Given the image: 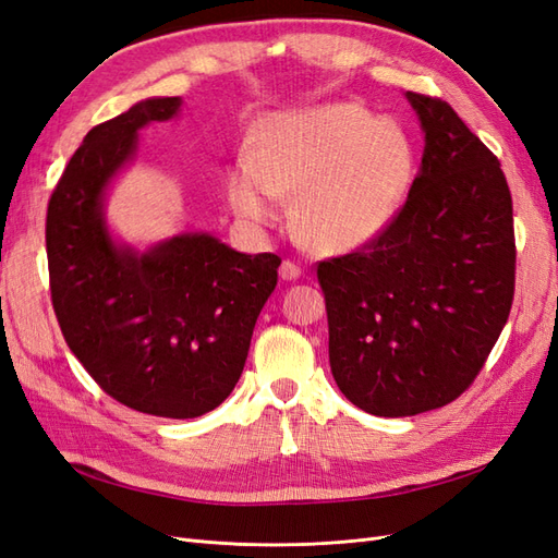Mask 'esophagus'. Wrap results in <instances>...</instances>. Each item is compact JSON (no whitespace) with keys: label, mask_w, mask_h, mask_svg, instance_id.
Instances as JSON below:
<instances>
[{"label":"esophagus","mask_w":558,"mask_h":558,"mask_svg":"<svg viewBox=\"0 0 558 558\" xmlns=\"http://www.w3.org/2000/svg\"><path fill=\"white\" fill-rule=\"evenodd\" d=\"M300 275H302V267L298 263H293V260H283L281 263V267H279V277L281 279L295 281V279H300Z\"/></svg>","instance_id":"34e87169"}]
</instances>
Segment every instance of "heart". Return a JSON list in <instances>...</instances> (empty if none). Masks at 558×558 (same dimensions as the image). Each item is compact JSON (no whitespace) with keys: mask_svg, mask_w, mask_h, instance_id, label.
Here are the masks:
<instances>
[{"mask_svg":"<svg viewBox=\"0 0 558 558\" xmlns=\"http://www.w3.org/2000/svg\"><path fill=\"white\" fill-rule=\"evenodd\" d=\"M416 165L414 144L391 118L335 102L267 116L253 154L228 172L232 209L253 226L277 221L295 195L291 226L307 248L337 256L375 240L398 214Z\"/></svg>","mask_w":558,"mask_h":558,"instance_id":"obj_1","label":"heart"}]
</instances>
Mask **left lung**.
Masks as SVG:
<instances>
[{"label": "left lung", "mask_w": 558, "mask_h": 558, "mask_svg": "<svg viewBox=\"0 0 558 558\" xmlns=\"http://www.w3.org/2000/svg\"><path fill=\"white\" fill-rule=\"evenodd\" d=\"M424 158L402 209L363 248L318 263L340 391L367 414L445 408L475 381L514 298L512 195L447 102L404 93Z\"/></svg>", "instance_id": "8db88e82"}]
</instances>
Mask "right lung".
Here are the masks:
<instances>
[{"mask_svg": "<svg viewBox=\"0 0 558 558\" xmlns=\"http://www.w3.org/2000/svg\"><path fill=\"white\" fill-rule=\"evenodd\" d=\"M179 111L181 97H148L86 134L50 195L46 253L58 324L88 375L132 410L193 418L240 381L281 258L209 232L146 251L113 238L111 181L137 154L140 130Z\"/></svg>", "mask_w": 558, "mask_h": 558, "instance_id": "add662e5", "label": "right lung"}]
</instances>
